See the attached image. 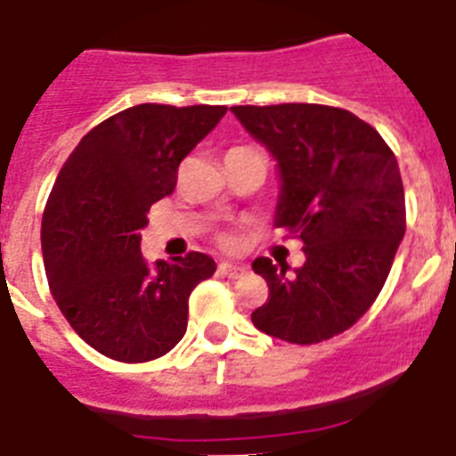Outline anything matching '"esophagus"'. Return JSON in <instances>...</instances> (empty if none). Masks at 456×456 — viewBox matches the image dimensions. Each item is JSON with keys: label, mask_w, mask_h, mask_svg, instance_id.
<instances>
[{"label": "esophagus", "mask_w": 456, "mask_h": 456, "mask_svg": "<svg viewBox=\"0 0 456 456\" xmlns=\"http://www.w3.org/2000/svg\"><path fill=\"white\" fill-rule=\"evenodd\" d=\"M219 273L224 274V277H228V280H237V277H242V274L247 273V268H242V265H235V263H221Z\"/></svg>", "instance_id": "obj_1"}]
</instances>
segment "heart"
I'll return each instance as SVG.
<instances>
[{"mask_svg": "<svg viewBox=\"0 0 456 456\" xmlns=\"http://www.w3.org/2000/svg\"><path fill=\"white\" fill-rule=\"evenodd\" d=\"M221 242H224L225 247H231V244H232V237H231V235H221Z\"/></svg>", "mask_w": 456, "mask_h": 456, "instance_id": "obj_1", "label": "heart"}]
</instances>
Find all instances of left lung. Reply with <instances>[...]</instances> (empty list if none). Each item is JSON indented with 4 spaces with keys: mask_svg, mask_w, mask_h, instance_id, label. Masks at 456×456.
Wrapping results in <instances>:
<instances>
[{
    "mask_svg": "<svg viewBox=\"0 0 456 456\" xmlns=\"http://www.w3.org/2000/svg\"><path fill=\"white\" fill-rule=\"evenodd\" d=\"M280 163L274 224L307 256L287 277L261 256L254 273L268 300L251 312L258 330L314 345L352 329L385 287L405 235V193L394 151L366 120L326 104L232 107Z\"/></svg>",
    "mask_w": 456,
    "mask_h": 456,
    "instance_id": "obj_1",
    "label": "left lung"
}]
</instances>
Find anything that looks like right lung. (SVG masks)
Masks as SVG:
<instances>
[{"label": "right lung", "mask_w": 456, "mask_h": 456, "mask_svg": "<svg viewBox=\"0 0 456 456\" xmlns=\"http://www.w3.org/2000/svg\"><path fill=\"white\" fill-rule=\"evenodd\" d=\"M228 107L137 104L86 134L60 169L41 221L48 287L69 326L100 354L144 363L186 333L188 296L216 270L188 251L149 268L139 244L153 202Z\"/></svg>", "instance_id": "add662e5"}]
</instances>
